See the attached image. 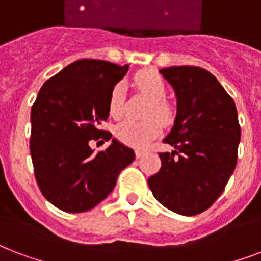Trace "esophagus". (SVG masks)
<instances>
[{
  "label": "esophagus",
  "mask_w": 261,
  "mask_h": 261,
  "mask_svg": "<svg viewBox=\"0 0 261 261\" xmlns=\"http://www.w3.org/2000/svg\"><path fill=\"white\" fill-rule=\"evenodd\" d=\"M143 155H144V151H143V149H136V158L137 159L141 158Z\"/></svg>",
  "instance_id": "1"
}]
</instances>
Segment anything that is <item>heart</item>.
<instances>
[{"label": "heart", "mask_w": 261, "mask_h": 261, "mask_svg": "<svg viewBox=\"0 0 261 261\" xmlns=\"http://www.w3.org/2000/svg\"><path fill=\"white\" fill-rule=\"evenodd\" d=\"M135 84L141 92H144L152 103L145 116L149 117L144 121L125 120L118 124L116 129L117 137L125 144L133 147H144L156 137L161 132L162 124H170L173 121V109L163 99L166 98V84L153 70L139 72L135 77ZM125 87L124 84H116L112 88L109 96V113L114 118H120L124 113Z\"/></svg>", "instance_id": "b5f03b06"}]
</instances>
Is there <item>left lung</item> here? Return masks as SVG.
Wrapping results in <instances>:
<instances>
[{
  "mask_svg": "<svg viewBox=\"0 0 261 261\" xmlns=\"http://www.w3.org/2000/svg\"><path fill=\"white\" fill-rule=\"evenodd\" d=\"M159 73L177 98L174 124L163 139L175 151L159 153L162 166L148 178L149 189L173 213L197 215L222 195L237 165L241 140L237 109L205 69L170 66Z\"/></svg>",
  "mask_w": 261,
  "mask_h": 261,
  "instance_id": "8db88e82",
  "label": "left lung"
}]
</instances>
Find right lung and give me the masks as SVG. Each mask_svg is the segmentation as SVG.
Here are the masks:
<instances>
[{"mask_svg": "<svg viewBox=\"0 0 261 261\" xmlns=\"http://www.w3.org/2000/svg\"><path fill=\"white\" fill-rule=\"evenodd\" d=\"M128 69L129 65L79 60L39 90L31 109L32 165L43 196L62 211L84 213L98 205L135 159V151L117 139L98 153L90 147L91 139L112 137L100 125L109 117L112 88Z\"/></svg>", "mask_w": 261, "mask_h": 261, "instance_id": "right-lung-1", "label": "right lung"}]
</instances>
